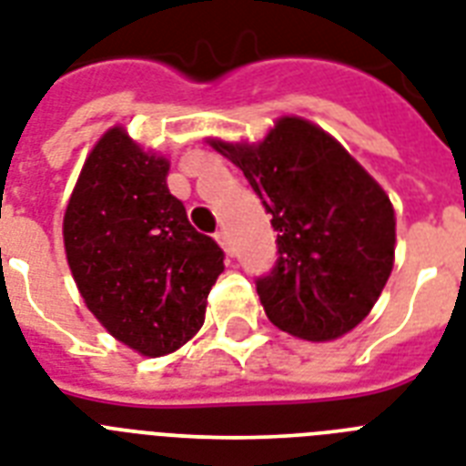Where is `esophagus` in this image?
I'll return each instance as SVG.
<instances>
[{
	"mask_svg": "<svg viewBox=\"0 0 466 466\" xmlns=\"http://www.w3.org/2000/svg\"><path fill=\"white\" fill-rule=\"evenodd\" d=\"M215 239H218L219 247L225 248V254H227V256H232V241H229V237H227L225 229H219V232L215 234Z\"/></svg>",
	"mask_w": 466,
	"mask_h": 466,
	"instance_id": "1",
	"label": "esophagus"
}]
</instances>
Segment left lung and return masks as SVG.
<instances>
[{
  "label": "left lung",
  "mask_w": 466,
  "mask_h": 466,
  "mask_svg": "<svg viewBox=\"0 0 466 466\" xmlns=\"http://www.w3.org/2000/svg\"><path fill=\"white\" fill-rule=\"evenodd\" d=\"M232 159L278 232V261L256 278L273 324L305 340H333L368 317L394 266L390 196L309 120L285 116L258 145L210 140Z\"/></svg>",
  "instance_id": "1"
}]
</instances>
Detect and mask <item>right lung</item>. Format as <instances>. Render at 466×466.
<instances>
[{
    "instance_id": "obj_1",
    "label": "right lung",
    "mask_w": 466,
    "mask_h": 466,
    "mask_svg": "<svg viewBox=\"0 0 466 466\" xmlns=\"http://www.w3.org/2000/svg\"><path fill=\"white\" fill-rule=\"evenodd\" d=\"M168 161L111 127L86 157L62 234L94 317L133 350L174 353L205 321L225 251L168 193Z\"/></svg>"
}]
</instances>
